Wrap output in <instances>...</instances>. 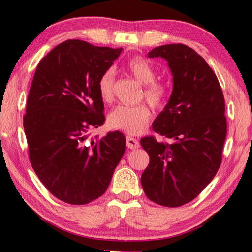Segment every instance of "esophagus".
I'll return each instance as SVG.
<instances>
[{
  "label": "esophagus",
  "instance_id": "obj_1",
  "mask_svg": "<svg viewBox=\"0 0 252 252\" xmlns=\"http://www.w3.org/2000/svg\"><path fill=\"white\" fill-rule=\"evenodd\" d=\"M126 144L129 149H137L140 147V142L136 139H134L132 136L126 137Z\"/></svg>",
  "mask_w": 252,
  "mask_h": 252
}]
</instances>
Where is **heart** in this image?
I'll return each mask as SVG.
<instances>
[{
    "instance_id": "b5f03b06",
    "label": "heart",
    "mask_w": 252,
    "mask_h": 252,
    "mask_svg": "<svg viewBox=\"0 0 252 252\" xmlns=\"http://www.w3.org/2000/svg\"><path fill=\"white\" fill-rule=\"evenodd\" d=\"M130 74L144 85L143 95L150 105L160 108L168 97V88L163 82L155 80L156 70L143 57H133L126 63ZM115 72L112 68L103 72L97 81V91L103 102L110 103L113 98ZM151 119V111L147 105H119L110 112L108 124L111 128L123 130L130 135H136L146 129Z\"/></svg>"
}]
</instances>
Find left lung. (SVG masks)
Returning <instances> with one entry per match:
<instances>
[{"instance_id":"8db88e82","label":"left lung","mask_w":252,"mask_h":252,"mask_svg":"<svg viewBox=\"0 0 252 252\" xmlns=\"http://www.w3.org/2000/svg\"><path fill=\"white\" fill-rule=\"evenodd\" d=\"M148 56L167 61L173 91L153 124L170 142L141 139L150 158L141 184L150 201L177 208L197 197L219 170L227 134L225 98L215 72L188 46L165 44Z\"/></svg>"}]
</instances>
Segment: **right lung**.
<instances>
[{
	"mask_svg": "<svg viewBox=\"0 0 252 252\" xmlns=\"http://www.w3.org/2000/svg\"><path fill=\"white\" fill-rule=\"evenodd\" d=\"M122 50L67 40L37 64L24 116L30 160L44 187L68 204L104 194L125 153L119 130L88 140L105 120L98 78Z\"/></svg>",
	"mask_w": 252,
	"mask_h": 252,
	"instance_id": "add662e5",
	"label": "right lung"
}]
</instances>
